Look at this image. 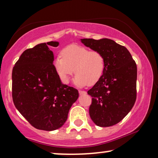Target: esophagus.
Masks as SVG:
<instances>
[{
  "label": "esophagus",
  "mask_w": 158,
  "mask_h": 158,
  "mask_svg": "<svg viewBox=\"0 0 158 158\" xmlns=\"http://www.w3.org/2000/svg\"><path fill=\"white\" fill-rule=\"evenodd\" d=\"M79 94L80 95H85L86 92L85 91H83V90H79Z\"/></svg>",
  "instance_id": "esophagus-1"
}]
</instances>
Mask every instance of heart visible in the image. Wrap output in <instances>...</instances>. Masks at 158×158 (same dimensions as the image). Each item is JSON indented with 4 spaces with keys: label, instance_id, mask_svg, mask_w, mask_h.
<instances>
[{
    "label": "heart",
    "instance_id": "heart-1",
    "mask_svg": "<svg viewBox=\"0 0 158 158\" xmlns=\"http://www.w3.org/2000/svg\"><path fill=\"white\" fill-rule=\"evenodd\" d=\"M61 56L56 57L54 66L56 73L64 83H68L70 77L74 72V83L78 87H84L88 84H96L104 73L105 58L98 51L76 44L64 47Z\"/></svg>",
    "mask_w": 158,
    "mask_h": 158
}]
</instances>
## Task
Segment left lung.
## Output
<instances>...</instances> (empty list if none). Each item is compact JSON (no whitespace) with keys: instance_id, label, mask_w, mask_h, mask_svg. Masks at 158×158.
<instances>
[{"instance_id":"obj_1","label":"left lung","mask_w":158,"mask_h":158,"mask_svg":"<svg viewBox=\"0 0 158 158\" xmlns=\"http://www.w3.org/2000/svg\"><path fill=\"white\" fill-rule=\"evenodd\" d=\"M81 42L94 51L100 52L105 58L102 77L88 91L92 96L90 116L97 126H113L128 114L135 103L137 64L128 49L114 40L81 39Z\"/></svg>"}]
</instances>
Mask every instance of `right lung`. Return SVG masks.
Masks as SVG:
<instances>
[{"label":"right lung","instance_id":"add662e5","mask_svg":"<svg viewBox=\"0 0 158 158\" xmlns=\"http://www.w3.org/2000/svg\"><path fill=\"white\" fill-rule=\"evenodd\" d=\"M58 42L41 43L21 54L12 71V97L17 110L36 129L53 131L68 118L78 98L77 89L64 85L56 73L54 54L49 47Z\"/></svg>","mask_w":158,"mask_h":158}]
</instances>
